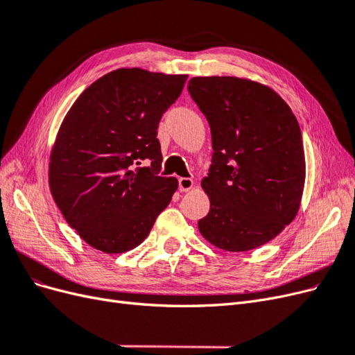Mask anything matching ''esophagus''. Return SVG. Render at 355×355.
Wrapping results in <instances>:
<instances>
[{
    "mask_svg": "<svg viewBox=\"0 0 355 355\" xmlns=\"http://www.w3.org/2000/svg\"><path fill=\"white\" fill-rule=\"evenodd\" d=\"M192 187H194V180L191 178H180L179 179V189L180 191H189Z\"/></svg>",
    "mask_w": 355,
    "mask_h": 355,
    "instance_id": "1",
    "label": "esophagus"
}]
</instances>
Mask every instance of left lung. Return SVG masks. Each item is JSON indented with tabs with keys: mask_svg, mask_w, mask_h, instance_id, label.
<instances>
[{
	"mask_svg": "<svg viewBox=\"0 0 355 355\" xmlns=\"http://www.w3.org/2000/svg\"><path fill=\"white\" fill-rule=\"evenodd\" d=\"M188 92L207 118L213 157L201 187V235L227 252L253 250L297 214L305 184L302 133L272 89L237 77H194Z\"/></svg>",
	"mask_w": 355,
	"mask_h": 355,
	"instance_id": "obj_1",
	"label": "left lung"
}]
</instances>
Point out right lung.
Listing matches in <instances>:
<instances>
[{"label":"right lung","mask_w":355,"mask_h":355,"mask_svg":"<svg viewBox=\"0 0 355 355\" xmlns=\"http://www.w3.org/2000/svg\"><path fill=\"white\" fill-rule=\"evenodd\" d=\"M187 78L121 68L94 81L68 111L50 154L49 185L69 227L94 249H135L171 201L178 179L159 176L157 128Z\"/></svg>","instance_id":"obj_1"}]
</instances>
